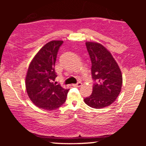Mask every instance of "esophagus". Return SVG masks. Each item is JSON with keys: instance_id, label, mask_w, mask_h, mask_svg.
Returning a JSON list of instances; mask_svg holds the SVG:
<instances>
[{"instance_id": "obj_1", "label": "esophagus", "mask_w": 146, "mask_h": 146, "mask_svg": "<svg viewBox=\"0 0 146 146\" xmlns=\"http://www.w3.org/2000/svg\"><path fill=\"white\" fill-rule=\"evenodd\" d=\"M82 82H78L77 84H73V86H75V87H80V86H82Z\"/></svg>"}]
</instances>
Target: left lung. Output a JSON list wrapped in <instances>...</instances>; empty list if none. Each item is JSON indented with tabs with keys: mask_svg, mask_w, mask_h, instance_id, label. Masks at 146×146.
<instances>
[{
	"mask_svg": "<svg viewBox=\"0 0 146 146\" xmlns=\"http://www.w3.org/2000/svg\"><path fill=\"white\" fill-rule=\"evenodd\" d=\"M87 51L91 60L93 92L85 98L90 107L103 108L115 101L122 86V75L118 64L110 51L98 42H86Z\"/></svg>",
	"mask_w": 146,
	"mask_h": 146,
	"instance_id": "obj_1",
	"label": "left lung"
}]
</instances>
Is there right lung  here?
I'll return each instance as SVG.
<instances>
[{
  "instance_id": "right-lung-1",
  "label": "right lung",
  "mask_w": 146,
  "mask_h": 146,
  "mask_svg": "<svg viewBox=\"0 0 146 146\" xmlns=\"http://www.w3.org/2000/svg\"><path fill=\"white\" fill-rule=\"evenodd\" d=\"M63 41L46 43L37 53L30 63L25 80L27 94L38 108L52 110L59 108L66 101L69 89L53 83L57 54Z\"/></svg>"
}]
</instances>
